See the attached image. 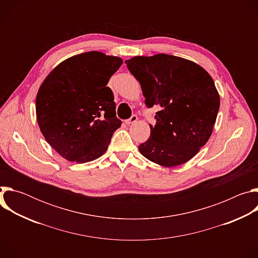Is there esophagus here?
<instances>
[{
	"label": "esophagus",
	"instance_id": "obj_1",
	"mask_svg": "<svg viewBox=\"0 0 258 258\" xmlns=\"http://www.w3.org/2000/svg\"><path fill=\"white\" fill-rule=\"evenodd\" d=\"M137 120H138V116L134 114V115H133L131 118H128L127 120H125V123L130 125V124H132V123H135Z\"/></svg>",
	"mask_w": 258,
	"mask_h": 258
}]
</instances>
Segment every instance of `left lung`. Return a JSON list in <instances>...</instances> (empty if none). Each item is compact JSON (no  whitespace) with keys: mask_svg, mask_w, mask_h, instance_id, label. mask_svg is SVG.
<instances>
[{"mask_svg":"<svg viewBox=\"0 0 258 258\" xmlns=\"http://www.w3.org/2000/svg\"><path fill=\"white\" fill-rule=\"evenodd\" d=\"M139 81L145 103L157 105L156 124L139 146L141 154L165 167L193 158L209 140L219 109V95L209 73L176 56H136L125 61Z\"/></svg>","mask_w":258,"mask_h":258,"instance_id":"8db88e82","label":"left lung"}]
</instances>
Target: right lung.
<instances>
[{
    "label": "right lung",
    "mask_w": 258,
    "mask_h": 258,
    "mask_svg": "<svg viewBox=\"0 0 258 258\" xmlns=\"http://www.w3.org/2000/svg\"><path fill=\"white\" fill-rule=\"evenodd\" d=\"M122 59L92 51L57 65L41 85L35 112L46 141L68 161L102 156L121 125L113 93L106 87Z\"/></svg>",
    "instance_id": "right-lung-1"
}]
</instances>
